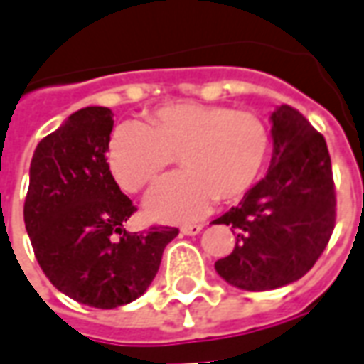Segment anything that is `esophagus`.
Instances as JSON below:
<instances>
[{"label": "esophagus", "mask_w": 364, "mask_h": 364, "mask_svg": "<svg viewBox=\"0 0 364 364\" xmlns=\"http://www.w3.org/2000/svg\"><path fill=\"white\" fill-rule=\"evenodd\" d=\"M200 230H203V224H187V226H181V232L185 236H197Z\"/></svg>", "instance_id": "1"}]
</instances>
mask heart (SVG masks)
<instances>
[{"label": "heart", "instance_id": "heart-1", "mask_svg": "<svg viewBox=\"0 0 364 364\" xmlns=\"http://www.w3.org/2000/svg\"><path fill=\"white\" fill-rule=\"evenodd\" d=\"M269 154L271 134L257 112L193 101L158 107L146 124H119L107 144L112 177L130 193L150 185L177 156L183 171L161 179L146 197V213L164 222L198 218L214 198L245 197Z\"/></svg>", "mask_w": 364, "mask_h": 364}]
</instances>
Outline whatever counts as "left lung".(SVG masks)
<instances>
[{
  "instance_id": "left-lung-1",
  "label": "left lung",
  "mask_w": 364,
  "mask_h": 364,
  "mask_svg": "<svg viewBox=\"0 0 364 364\" xmlns=\"http://www.w3.org/2000/svg\"><path fill=\"white\" fill-rule=\"evenodd\" d=\"M267 175L240 205L216 218L236 232V247L214 263L244 290H273L304 277L336 226V185L326 138L289 105L271 114Z\"/></svg>"
}]
</instances>
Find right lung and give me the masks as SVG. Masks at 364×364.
Wrapping results in <instances>:
<instances>
[{"mask_svg": "<svg viewBox=\"0 0 364 364\" xmlns=\"http://www.w3.org/2000/svg\"><path fill=\"white\" fill-rule=\"evenodd\" d=\"M111 109L85 107L36 146L28 171L25 228L38 265L66 296L119 308L142 296L179 230L127 232L136 213L107 164Z\"/></svg>", "mask_w": 364, "mask_h": 364, "instance_id": "right-lung-1", "label": "right lung"}]
</instances>
